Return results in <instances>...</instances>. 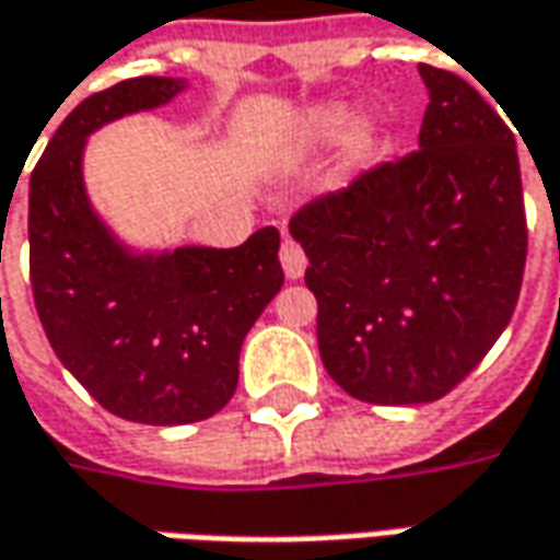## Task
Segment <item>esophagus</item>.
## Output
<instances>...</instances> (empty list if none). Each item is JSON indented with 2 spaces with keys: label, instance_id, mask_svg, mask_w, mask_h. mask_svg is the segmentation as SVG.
Instances as JSON below:
<instances>
[{
  "label": "esophagus",
  "instance_id": "obj_1",
  "mask_svg": "<svg viewBox=\"0 0 560 560\" xmlns=\"http://www.w3.org/2000/svg\"><path fill=\"white\" fill-rule=\"evenodd\" d=\"M281 269H284V276L291 281L303 279V272H306V254H303V247L294 242H281Z\"/></svg>",
  "mask_w": 560,
  "mask_h": 560
}]
</instances>
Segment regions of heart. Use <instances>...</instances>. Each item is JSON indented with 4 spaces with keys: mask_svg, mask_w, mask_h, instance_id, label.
I'll return each instance as SVG.
<instances>
[{
    "mask_svg": "<svg viewBox=\"0 0 560 560\" xmlns=\"http://www.w3.org/2000/svg\"><path fill=\"white\" fill-rule=\"evenodd\" d=\"M294 142L306 151H325V148L343 142L347 164L362 170L372 164L381 151L384 126L369 114L357 117L347 102H318L303 110L298 129H294Z\"/></svg>",
    "mask_w": 560,
    "mask_h": 560,
    "instance_id": "obj_1",
    "label": "heart"
}]
</instances>
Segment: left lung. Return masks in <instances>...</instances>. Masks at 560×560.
Listing matches in <instances>:
<instances>
[{"instance_id": "obj_1", "label": "left lung", "mask_w": 560, "mask_h": 560, "mask_svg": "<svg viewBox=\"0 0 560 560\" xmlns=\"http://www.w3.org/2000/svg\"><path fill=\"white\" fill-rule=\"evenodd\" d=\"M418 73V151L291 220L325 372L375 406L450 394L505 331L527 260L511 129L462 77Z\"/></svg>"}]
</instances>
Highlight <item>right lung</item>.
<instances>
[{"label": "right lung", "mask_w": 560, "mask_h": 560, "mask_svg": "<svg viewBox=\"0 0 560 560\" xmlns=\"http://www.w3.org/2000/svg\"><path fill=\"white\" fill-rule=\"evenodd\" d=\"M185 86L183 77H136L89 95L30 176V284L46 338L107 412L139 424L220 412L238 387L250 325L284 284L272 225L238 247L139 250L89 201V136L170 105Z\"/></svg>", "instance_id": "obj_1"}]
</instances>
